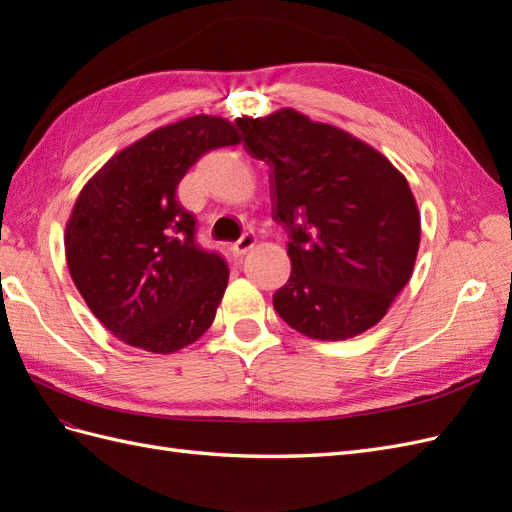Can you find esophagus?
Masks as SVG:
<instances>
[{"label": "esophagus", "mask_w": 512, "mask_h": 512, "mask_svg": "<svg viewBox=\"0 0 512 512\" xmlns=\"http://www.w3.org/2000/svg\"><path fill=\"white\" fill-rule=\"evenodd\" d=\"M256 245V237L254 235H250V232H245V235L237 241V243H232V254L235 256H243L247 250H252V247Z\"/></svg>", "instance_id": "obj_1"}]
</instances>
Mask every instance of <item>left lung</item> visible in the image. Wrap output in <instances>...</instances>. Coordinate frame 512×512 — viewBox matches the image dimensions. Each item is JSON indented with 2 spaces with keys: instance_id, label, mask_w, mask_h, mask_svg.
<instances>
[{
  "instance_id": "obj_1",
  "label": "left lung",
  "mask_w": 512,
  "mask_h": 512,
  "mask_svg": "<svg viewBox=\"0 0 512 512\" xmlns=\"http://www.w3.org/2000/svg\"><path fill=\"white\" fill-rule=\"evenodd\" d=\"M235 123L247 153L271 168L273 220L290 239L275 312L322 342L365 333L414 271L421 213L406 177L361 138L294 108Z\"/></svg>"
}]
</instances>
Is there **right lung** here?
<instances>
[{
	"label": "right lung",
	"instance_id": "1",
	"mask_svg": "<svg viewBox=\"0 0 512 512\" xmlns=\"http://www.w3.org/2000/svg\"><path fill=\"white\" fill-rule=\"evenodd\" d=\"M239 143L228 119L185 117L117 151L83 185L64 235L68 269L91 314L128 346L170 354L211 327L228 267L196 243L177 185L203 153Z\"/></svg>",
	"mask_w": 512,
	"mask_h": 512
}]
</instances>
